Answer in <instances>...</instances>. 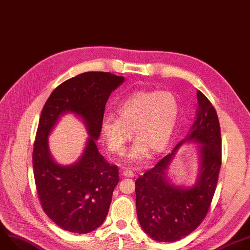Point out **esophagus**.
Returning <instances> with one entry per match:
<instances>
[{
	"label": "esophagus",
	"instance_id": "34e87169",
	"mask_svg": "<svg viewBox=\"0 0 250 250\" xmlns=\"http://www.w3.org/2000/svg\"><path fill=\"white\" fill-rule=\"evenodd\" d=\"M122 175L124 177H129V178H133L134 177V173L131 170H128V169H124L122 171Z\"/></svg>",
	"mask_w": 250,
	"mask_h": 250
}]
</instances>
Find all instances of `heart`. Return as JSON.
Wrapping results in <instances>:
<instances>
[{
    "label": "heart",
    "instance_id": "1",
    "mask_svg": "<svg viewBox=\"0 0 250 250\" xmlns=\"http://www.w3.org/2000/svg\"><path fill=\"white\" fill-rule=\"evenodd\" d=\"M118 118L104 116L101 132L109 150L122 154L132 133L136 138L127 153V162L146 159L149 152H162L174 134L180 116L179 100L168 90L133 92L117 105Z\"/></svg>",
    "mask_w": 250,
    "mask_h": 250
}]
</instances>
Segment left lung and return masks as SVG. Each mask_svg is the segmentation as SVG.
<instances>
[{
  "label": "left lung",
  "instance_id": "left-lung-1",
  "mask_svg": "<svg viewBox=\"0 0 250 250\" xmlns=\"http://www.w3.org/2000/svg\"><path fill=\"white\" fill-rule=\"evenodd\" d=\"M195 121L174 150L135 181L136 211L142 230L159 242L187 236L203 222L215 194L222 163L221 129L217 112L197 90ZM195 143L200 157L197 181L190 187L174 184L167 176L177 150Z\"/></svg>",
  "mask_w": 250,
  "mask_h": 250
}]
</instances>
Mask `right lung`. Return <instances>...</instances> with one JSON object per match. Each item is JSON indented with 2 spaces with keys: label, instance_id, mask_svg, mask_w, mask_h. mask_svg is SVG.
Wrapping results in <instances>:
<instances>
[{
  "label": "right lung",
  "instance_id": "right-lung-1",
  "mask_svg": "<svg viewBox=\"0 0 250 250\" xmlns=\"http://www.w3.org/2000/svg\"><path fill=\"white\" fill-rule=\"evenodd\" d=\"M124 81L109 72L82 73L59 85L43 105L32 153L35 186L46 216L66 231L89 233L108 215L119 170L99 152L97 140L105 104ZM66 113L85 123L89 138L75 163L61 165L49 151L48 136Z\"/></svg>",
  "mask_w": 250,
  "mask_h": 250
}]
</instances>
